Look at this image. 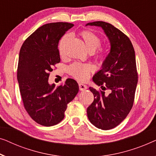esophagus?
Wrapping results in <instances>:
<instances>
[{
	"label": "esophagus",
	"mask_w": 156,
	"mask_h": 156,
	"mask_svg": "<svg viewBox=\"0 0 156 156\" xmlns=\"http://www.w3.org/2000/svg\"><path fill=\"white\" fill-rule=\"evenodd\" d=\"M79 89H80V91H83L85 90L87 88V85H85V84H83V83H79Z\"/></svg>",
	"instance_id": "obj_1"
}]
</instances>
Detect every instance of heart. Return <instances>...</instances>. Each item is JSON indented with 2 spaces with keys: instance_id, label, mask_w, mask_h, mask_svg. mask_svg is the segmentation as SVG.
Segmentation results:
<instances>
[{
  "instance_id": "1",
  "label": "heart",
  "mask_w": 156,
  "mask_h": 156,
  "mask_svg": "<svg viewBox=\"0 0 156 156\" xmlns=\"http://www.w3.org/2000/svg\"><path fill=\"white\" fill-rule=\"evenodd\" d=\"M81 36H82L85 46L89 51L93 52L95 51L101 44V39L100 37L90 31H83L81 33ZM69 35L67 34L61 39L60 44H59V51H60L61 55H63V48H64L66 43L69 40ZM98 56L100 58H102L104 57V51L102 50H100ZM93 66L92 64H90V63L85 64V63H74L69 68L70 74L80 80H84L87 79L90 73L93 71Z\"/></svg>"
}]
</instances>
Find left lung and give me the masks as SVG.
Here are the masks:
<instances>
[{"label": "left lung", "mask_w": 156, "mask_h": 156, "mask_svg": "<svg viewBox=\"0 0 156 156\" xmlns=\"http://www.w3.org/2000/svg\"><path fill=\"white\" fill-rule=\"evenodd\" d=\"M87 25L102 28L110 43L102 69L93 77L102 90L89 87L94 101L87 109V117L94 126L109 130L118 126L132 108L138 83L135 51L129 37L111 24L97 21ZM107 89L111 90L109 95L103 91Z\"/></svg>", "instance_id": "left-lung-1"}]
</instances>
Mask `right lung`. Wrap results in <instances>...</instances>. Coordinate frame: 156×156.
<instances>
[{"instance_id": "1", "label": "right lung", "mask_w": 156, "mask_h": 156, "mask_svg": "<svg viewBox=\"0 0 156 156\" xmlns=\"http://www.w3.org/2000/svg\"><path fill=\"white\" fill-rule=\"evenodd\" d=\"M73 26L61 22L44 25L24 41L20 51L17 76L24 107L42 126L62 121L67 105L78 93V84L72 78L57 87L48 82L54 66L60 62L58 41Z\"/></svg>"}]
</instances>
